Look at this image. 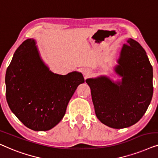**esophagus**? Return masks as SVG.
Wrapping results in <instances>:
<instances>
[{
  "label": "esophagus",
  "instance_id": "obj_1",
  "mask_svg": "<svg viewBox=\"0 0 158 158\" xmlns=\"http://www.w3.org/2000/svg\"><path fill=\"white\" fill-rule=\"evenodd\" d=\"M91 70L89 69H85L83 70V74L85 77H87L91 74Z\"/></svg>",
  "mask_w": 158,
  "mask_h": 158
}]
</instances>
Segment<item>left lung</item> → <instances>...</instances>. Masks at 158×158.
<instances>
[{"label":"left lung","mask_w":158,"mask_h":158,"mask_svg":"<svg viewBox=\"0 0 158 158\" xmlns=\"http://www.w3.org/2000/svg\"><path fill=\"white\" fill-rule=\"evenodd\" d=\"M115 72L123 77L114 83L104 77L88 79L96 115L110 127L122 129L137 123L148 110L153 94L152 66L138 42L127 40Z\"/></svg>","instance_id":"left-lung-1"}]
</instances>
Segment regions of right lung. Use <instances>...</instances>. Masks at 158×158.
Here are the masks:
<instances>
[{
  "label": "right lung",
  "mask_w": 158,
  "mask_h": 158,
  "mask_svg": "<svg viewBox=\"0 0 158 158\" xmlns=\"http://www.w3.org/2000/svg\"><path fill=\"white\" fill-rule=\"evenodd\" d=\"M34 39L24 41L6 70V100L10 110L28 128L46 131L66 113L70 99L84 79L79 72L52 73L43 63Z\"/></svg>",
  "instance_id": "add662e5"
}]
</instances>
